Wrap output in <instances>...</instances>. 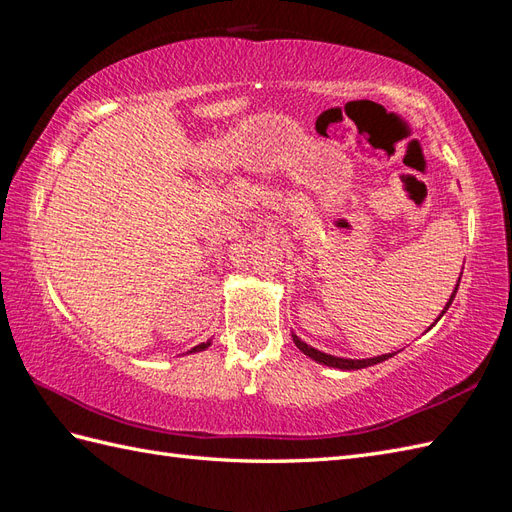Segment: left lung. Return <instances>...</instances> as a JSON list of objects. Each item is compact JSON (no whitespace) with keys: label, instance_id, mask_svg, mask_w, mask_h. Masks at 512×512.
<instances>
[{"label":"left lung","instance_id":"1","mask_svg":"<svg viewBox=\"0 0 512 512\" xmlns=\"http://www.w3.org/2000/svg\"><path fill=\"white\" fill-rule=\"evenodd\" d=\"M460 278H462V271H460ZM458 287H460V280H458L456 289H453V293H451V298H449V302H447V306H445V311L440 313V317L447 313V309H449V306H451L453 298H456ZM440 317H438V320H440ZM438 320H436V322H438ZM436 322H434V324H436ZM434 324H431V326H434ZM293 342H295V346H298V348L304 352L306 357H311L313 361L322 363V366H331V368H339V370H361V368L374 366V363H381V361H385V359H390V357L394 355V352H388V355H379V357H370V359H344V357H333V355H326V352L317 350V348H313V346H309V344H304L298 335H293Z\"/></svg>","mask_w":512,"mask_h":512}]
</instances>
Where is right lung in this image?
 <instances>
[{
	"label": "right lung",
	"instance_id": "right-lung-1",
	"mask_svg": "<svg viewBox=\"0 0 512 512\" xmlns=\"http://www.w3.org/2000/svg\"><path fill=\"white\" fill-rule=\"evenodd\" d=\"M210 346V342H203V344H199V346H195V348H192L190 352H201V350H206Z\"/></svg>",
	"mask_w": 512,
	"mask_h": 512
}]
</instances>
